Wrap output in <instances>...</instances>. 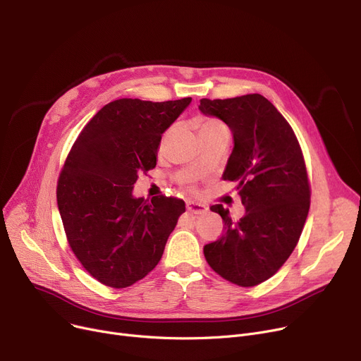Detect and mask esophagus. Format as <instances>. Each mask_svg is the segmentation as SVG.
<instances>
[{
    "instance_id": "esophagus-1",
    "label": "esophagus",
    "mask_w": 361,
    "mask_h": 361,
    "mask_svg": "<svg viewBox=\"0 0 361 361\" xmlns=\"http://www.w3.org/2000/svg\"><path fill=\"white\" fill-rule=\"evenodd\" d=\"M185 206H187L188 212L196 214V215H202V214L207 212V206L203 203H199V202H187Z\"/></svg>"
}]
</instances>
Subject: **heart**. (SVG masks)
<instances>
[{
  "instance_id": "heart-1",
  "label": "heart",
  "mask_w": 361,
  "mask_h": 361,
  "mask_svg": "<svg viewBox=\"0 0 361 361\" xmlns=\"http://www.w3.org/2000/svg\"><path fill=\"white\" fill-rule=\"evenodd\" d=\"M221 131H228L221 121L214 120V118H202L199 120V135L200 136H207V135H215V133Z\"/></svg>"
}]
</instances>
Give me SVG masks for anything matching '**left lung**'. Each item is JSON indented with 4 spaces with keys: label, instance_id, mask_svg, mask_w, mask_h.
<instances>
[{
    "label": "left lung",
    "instance_id": "left-lung-1",
    "mask_svg": "<svg viewBox=\"0 0 361 361\" xmlns=\"http://www.w3.org/2000/svg\"><path fill=\"white\" fill-rule=\"evenodd\" d=\"M200 112L222 120L234 147L222 174L237 183L245 214L231 219L222 204L225 233L203 247L209 267L240 287L269 279L298 243L310 207V185L301 147L291 126L259 93L230 99H200Z\"/></svg>",
    "mask_w": 361,
    "mask_h": 361
}]
</instances>
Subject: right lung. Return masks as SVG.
<instances>
[{
  "label": "right lung",
  "mask_w": 361,
  "mask_h": 361,
  "mask_svg": "<svg viewBox=\"0 0 361 361\" xmlns=\"http://www.w3.org/2000/svg\"><path fill=\"white\" fill-rule=\"evenodd\" d=\"M192 98L117 99L98 111L74 142L56 185L70 247L83 268L112 288L145 278L162 257L185 204L133 196L139 173L157 166L162 133Z\"/></svg>",
  "instance_id": "add662e5"
}]
</instances>
